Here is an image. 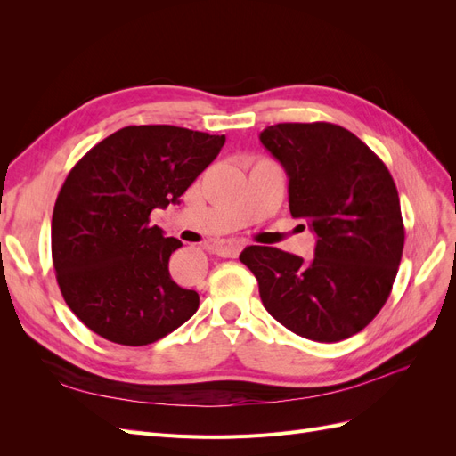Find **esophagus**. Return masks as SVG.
<instances>
[{
	"instance_id": "1",
	"label": "esophagus",
	"mask_w": 456,
	"mask_h": 456,
	"mask_svg": "<svg viewBox=\"0 0 456 456\" xmlns=\"http://www.w3.org/2000/svg\"><path fill=\"white\" fill-rule=\"evenodd\" d=\"M243 249V243L241 241H218L213 245V251L218 256H224V258H236Z\"/></svg>"
}]
</instances>
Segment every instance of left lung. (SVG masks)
I'll return each mask as SVG.
<instances>
[{"mask_svg": "<svg viewBox=\"0 0 456 456\" xmlns=\"http://www.w3.org/2000/svg\"><path fill=\"white\" fill-rule=\"evenodd\" d=\"M260 142L289 176V209L317 236L308 262L275 247H245L240 260L262 305L293 333L338 342L365 329L388 300L405 228L388 167L333 123H278Z\"/></svg>", "mask_w": 456, "mask_h": 456, "instance_id": "left-lung-1", "label": "left lung"}]
</instances>
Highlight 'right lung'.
<instances>
[{
	"label": "right lung",
	"mask_w": 456,
	"mask_h": 456,
	"mask_svg": "<svg viewBox=\"0 0 456 456\" xmlns=\"http://www.w3.org/2000/svg\"><path fill=\"white\" fill-rule=\"evenodd\" d=\"M224 142L175 126H129L68 173L53 211V266L68 308L93 333L146 346L196 314L200 295L169 275L183 243L151 226L150 213L178 203Z\"/></svg>",
	"instance_id": "add662e5"
}]
</instances>
